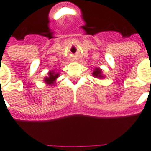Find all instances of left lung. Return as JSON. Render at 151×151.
Masks as SVG:
<instances>
[{
    "label": "left lung",
    "mask_w": 151,
    "mask_h": 151,
    "mask_svg": "<svg viewBox=\"0 0 151 151\" xmlns=\"http://www.w3.org/2000/svg\"><path fill=\"white\" fill-rule=\"evenodd\" d=\"M92 74H93V76H95V77H98V78H102V77H103V76L101 75V69H99V68H96Z\"/></svg>",
    "instance_id": "1"
}]
</instances>
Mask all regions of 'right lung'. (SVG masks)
Segmentation results:
<instances>
[{
    "mask_svg": "<svg viewBox=\"0 0 151 151\" xmlns=\"http://www.w3.org/2000/svg\"><path fill=\"white\" fill-rule=\"evenodd\" d=\"M48 73H49V76L46 77V78H45V82L47 84H54L55 83L54 82L55 81V79L57 78L59 74L54 72H49Z\"/></svg>",
    "mask_w": 151,
    "mask_h": 151,
    "instance_id": "right-lung-1",
    "label": "right lung"
}]
</instances>
